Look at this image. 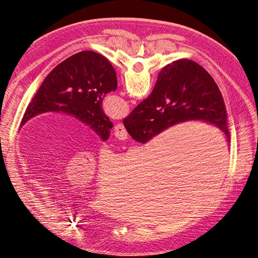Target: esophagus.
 <instances>
[{
	"instance_id": "obj_1",
	"label": "esophagus",
	"mask_w": 258,
	"mask_h": 258,
	"mask_svg": "<svg viewBox=\"0 0 258 258\" xmlns=\"http://www.w3.org/2000/svg\"><path fill=\"white\" fill-rule=\"evenodd\" d=\"M115 137L118 139V140H121V141H123V140H126L128 138V134L126 129H124L123 124L122 123H117L115 126V132H114Z\"/></svg>"
}]
</instances>
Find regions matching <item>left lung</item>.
Masks as SVG:
<instances>
[{
    "mask_svg": "<svg viewBox=\"0 0 258 258\" xmlns=\"http://www.w3.org/2000/svg\"><path fill=\"white\" fill-rule=\"evenodd\" d=\"M117 88L113 66L98 52L85 50L54 68L29 103L20 127L44 113H64L88 126L106 141L113 127L102 110L106 93Z\"/></svg>",
    "mask_w": 258,
    "mask_h": 258,
    "instance_id": "1",
    "label": "left lung"
}]
</instances>
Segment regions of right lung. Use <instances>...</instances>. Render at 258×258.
<instances>
[{"mask_svg":"<svg viewBox=\"0 0 258 258\" xmlns=\"http://www.w3.org/2000/svg\"><path fill=\"white\" fill-rule=\"evenodd\" d=\"M189 120L214 124L230 142L227 113L216 83L189 59L173 61L158 74L154 89L123 119L132 139L146 143L160 132Z\"/></svg>","mask_w":258,"mask_h":258,"instance_id":"1","label":"right lung"}]
</instances>
